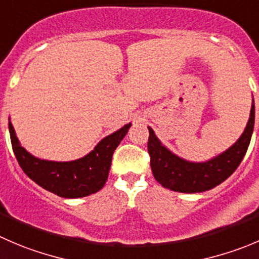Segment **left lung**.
<instances>
[{"label":"left lung","mask_w":259,"mask_h":259,"mask_svg":"<svg viewBox=\"0 0 259 259\" xmlns=\"http://www.w3.org/2000/svg\"><path fill=\"white\" fill-rule=\"evenodd\" d=\"M254 127V104L242 137L227 152L205 163H192L177 157L160 144L154 132L149 129L148 153L155 180L165 188L178 192H204L224 182L238 168L249 147Z\"/></svg>","instance_id":"8db88e82"}]
</instances>
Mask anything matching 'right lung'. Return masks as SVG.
<instances>
[{
    "label": "right lung",
    "instance_id": "obj_1",
    "mask_svg": "<svg viewBox=\"0 0 259 259\" xmlns=\"http://www.w3.org/2000/svg\"><path fill=\"white\" fill-rule=\"evenodd\" d=\"M130 125L126 124L102 139L90 154L73 162H50L35 158L20 145L11 122H9V129L15 157L27 177L58 196L77 199L92 195L104 187L111 167L112 154Z\"/></svg>",
    "mask_w": 259,
    "mask_h": 259
}]
</instances>
